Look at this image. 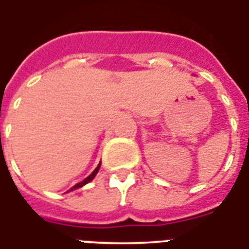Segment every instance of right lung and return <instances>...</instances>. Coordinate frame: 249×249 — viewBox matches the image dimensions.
<instances>
[{
  "label": "right lung",
  "mask_w": 249,
  "mask_h": 249,
  "mask_svg": "<svg viewBox=\"0 0 249 249\" xmlns=\"http://www.w3.org/2000/svg\"><path fill=\"white\" fill-rule=\"evenodd\" d=\"M100 167H101V162L98 163V166H97L96 169H94V170H93V173L90 174L89 177H87L86 179H84V180H83V181H80V183L75 184V185H74V187H72L71 189H70V191H74V189H78V188L83 187V185H86L87 183H89L90 180H93V178L96 177V175H97V173H98V170H100Z\"/></svg>",
  "instance_id": "right-lung-1"
}]
</instances>
